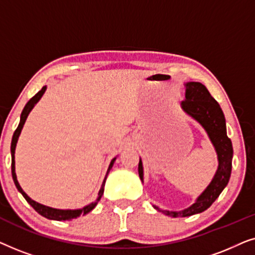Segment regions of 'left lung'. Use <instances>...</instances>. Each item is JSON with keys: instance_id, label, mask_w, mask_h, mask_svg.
Returning <instances> with one entry per match:
<instances>
[{"instance_id": "left-lung-1", "label": "left lung", "mask_w": 255, "mask_h": 255, "mask_svg": "<svg viewBox=\"0 0 255 255\" xmlns=\"http://www.w3.org/2000/svg\"><path fill=\"white\" fill-rule=\"evenodd\" d=\"M184 87H186V99L181 102V109L188 116L196 121L207 132L217 153L218 167L211 182L190 207L181 211H168L153 205L155 210L174 218L201 214L217 200L229 183L233 158L232 142L226 134L225 117L217 101L210 95L207 87L201 82H187L184 83ZM138 173L141 182H144V167L141 159H139Z\"/></svg>"}]
</instances>
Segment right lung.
Returning a JSON list of instances; mask_svg holds the SVG:
<instances>
[{"mask_svg":"<svg viewBox=\"0 0 255 255\" xmlns=\"http://www.w3.org/2000/svg\"><path fill=\"white\" fill-rule=\"evenodd\" d=\"M46 86H44L43 88H41L39 92H38L36 95H34L32 99H31L29 102L25 104V107H24V109L22 111V114H20V121H19V124L18 127H17L16 131L13 132V135H12V140H11V147H10V151H11V174H12V179H13V182H15V186L17 189L20 194L23 195V197L25 198L27 201V203H29L31 207H32L34 210H36L38 214L43 216V217L47 218V219H52V221H71V219H74V218H78L79 216L81 215H87L88 212H90L93 210L94 208L96 207L97 203H99V201L101 200V197H102V195L104 193V184H106V180H107V176L108 174H109L110 169L113 168L115 161H116L117 156L116 158H114L111 160L109 167H108V170H107V174L106 176H104V180L102 182V186L100 188V191H99V196H97L96 201L95 202H92V203L86 205V207H83L81 209H74V210H72V209H55V208H51V207H47V205H44V204H40L38 203V202L33 201L32 198H30L27 196L25 191L22 189V187L19 186L18 181H17V175H16V172H15V149H16V145H17V141H18V138H19V134L20 132H22V128L24 127V124H25L26 122V118L29 116V114L31 113V110L33 109L34 106L39 102V100L43 97V95L46 92Z\"/></svg>","mask_w":255,"mask_h":255,"instance_id":"1","label":"right lung"}]
</instances>
